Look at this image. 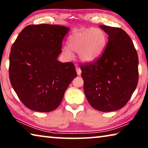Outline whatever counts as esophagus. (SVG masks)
I'll return each instance as SVG.
<instances>
[{
  "mask_svg": "<svg viewBox=\"0 0 148 148\" xmlns=\"http://www.w3.org/2000/svg\"><path fill=\"white\" fill-rule=\"evenodd\" d=\"M75 69H76L77 74L78 75H81V74H82V70L80 69V68H79V67H78V66H77Z\"/></svg>",
  "mask_w": 148,
  "mask_h": 148,
  "instance_id": "esophagus-1",
  "label": "esophagus"
}]
</instances>
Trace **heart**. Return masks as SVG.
Instances as JSON below:
<instances>
[{
    "label": "heart",
    "instance_id": "obj_1",
    "mask_svg": "<svg viewBox=\"0 0 148 148\" xmlns=\"http://www.w3.org/2000/svg\"><path fill=\"white\" fill-rule=\"evenodd\" d=\"M108 38L105 32L99 28L76 29L68 38V46L62 50L71 58L72 51L78 52L81 61L92 62L98 59L106 47Z\"/></svg>",
    "mask_w": 148,
    "mask_h": 148
}]
</instances>
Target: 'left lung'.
I'll return each mask as SVG.
<instances>
[{
	"mask_svg": "<svg viewBox=\"0 0 148 148\" xmlns=\"http://www.w3.org/2000/svg\"><path fill=\"white\" fill-rule=\"evenodd\" d=\"M108 36L100 58L81 66L84 90L93 108L102 112L122 108L138 83V56L132 40L121 28L100 25Z\"/></svg>",
	"mask_w": 148,
	"mask_h": 148,
	"instance_id": "1",
	"label": "left lung"
}]
</instances>
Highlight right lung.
<instances>
[{
	"label": "right lung",
	"instance_id": "add662e5",
	"mask_svg": "<svg viewBox=\"0 0 148 148\" xmlns=\"http://www.w3.org/2000/svg\"><path fill=\"white\" fill-rule=\"evenodd\" d=\"M69 28L40 24L26 26L11 46L9 78L23 104L30 110L50 112L57 108L77 77L72 62L58 60Z\"/></svg>",
	"mask_w": 148,
	"mask_h": 148
}]
</instances>
